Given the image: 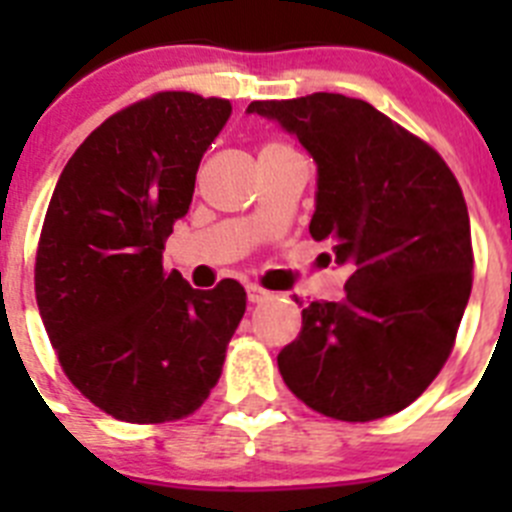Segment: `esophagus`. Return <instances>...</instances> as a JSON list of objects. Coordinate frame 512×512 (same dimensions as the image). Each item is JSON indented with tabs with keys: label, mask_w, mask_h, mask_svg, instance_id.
<instances>
[{
	"label": "esophagus",
	"mask_w": 512,
	"mask_h": 512,
	"mask_svg": "<svg viewBox=\"0 0 512 512\" xmlns=\"http://www.w3.org/2000/svg\"><path fill=\"white\" fill-rule=\"evenodd\" d=\"M271 292L269 289L259 287V284H248V302H264L269 300Z\"/></svg>",
	"instance_id": "obj_1"
}]
</instances>
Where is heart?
<instances>
[{
  "instance_id": "1",
  "label": "heart",
  "mask_w": 512,
  "mask_h": 512,
  "mask_svg": "<svg viewBox=\"0 0 512 512\" xmlns=\"http://www.w3.org/2000/svg\"><path fill=\"white\" fill-rule=\"evenodd\" d=\"M279 146H284V143H277V140H269V143H264V146H261V151H264V148H279Z\"/></svg>"
}]
</instances>
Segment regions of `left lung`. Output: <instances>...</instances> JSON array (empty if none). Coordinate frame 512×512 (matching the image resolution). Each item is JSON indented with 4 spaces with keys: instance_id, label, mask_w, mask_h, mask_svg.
<instances>
[{
    "instance_id": "obj_1",
    "label": "left lung",
    "mask_w": 512,
    "mask_h": 512,
    "mask_svg": "<svg viewBox=\"0 0 512 512\" xmlns=\"http://www.w3.org/2000/svg\"><path fill=\"white\" fill-rule=\"evenodd\" d=\"M248 112L277 120L315 158L310 235L351 269L343 302L302 307L300 336L277 356L284 384L325 418L400 413L449 359L472 292V230L454 171L364 99L315 92Z\"/></svg>"
}]
</instances>
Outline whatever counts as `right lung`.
I'll list each match as a JSON object with an SVG mask.
<instances>
[{
    "mask_svg": "<svg viewBox=\"0 0 512 512\" xmlns=\"http://www.w3.org/2000/svg\"><path fill=\"white\" fill-rule=\"evenodd\" d=\"M230 110L192 92L133 102L76 148L45 212L35 253L45 333L76 390L125 423L200 408L246 312L235 279L205 292L161 259Z\"/></svg>",
    "mask_w": 512,
    "mask_h": 512,
    "instance_id": "right-lung-1",
    "label": "right lung"
}]
</instances>
